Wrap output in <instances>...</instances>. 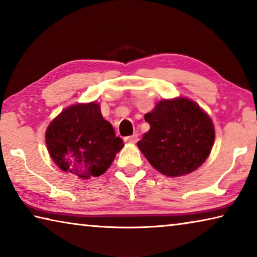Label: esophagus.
Masks as SVG:
<instances>
[{
    "label": "esophagus",
    "mask_w": 257,
    "mask_h": 257,
    "mask_svg": "<svg viewBox=\"0 0 257 257\" xmlns=\"http://www.w3.org/2000/svg\"><path fill=\"white\" fill-rule=\"evenodd\" d=\"M124 142L128 143V144H136V143L138 142V135L134 134V135H132V136L125 137Z\"/></svg>",
    "instance_id": "34e87169"
}]
</instances>
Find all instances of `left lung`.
I'll return each instance as SVG.
<instances>
[{
  "mask_svg": "<svg viewBox=\"0 0 257 257\" xmlns=\"http://www.w3.org/2000/svg\"><path fill=\"white\" fill-rule=\"evenodd\" d=\"M144 118L151 128L137 146L162 175L171 178L189 175L210 155L214 145V124L190 98L162 99Z\"/></svg>",
  "mask_w": 257,
  "mask_h": 257,
  "instance_id": "left-lung-1",
  "label": "left lung"
}]
</instances>
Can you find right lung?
<instances>
[{
	"instance_id": "1",
	"label": "right lung",
	"mask_w": 257,
	"mask_h": 257,
	"mask_svg": "<svg viewBox=\"0 0 257 257\" xmlns=\"http://www.w3.org/2000/svg\"><path fill=\"white\" fill-rule=\"evenodd\" d=\"M45 142L52 161L61 170L81 179L103 175L123 147L97 102L64 108L47 125Z\"/></svg>"
}]
</instances>
